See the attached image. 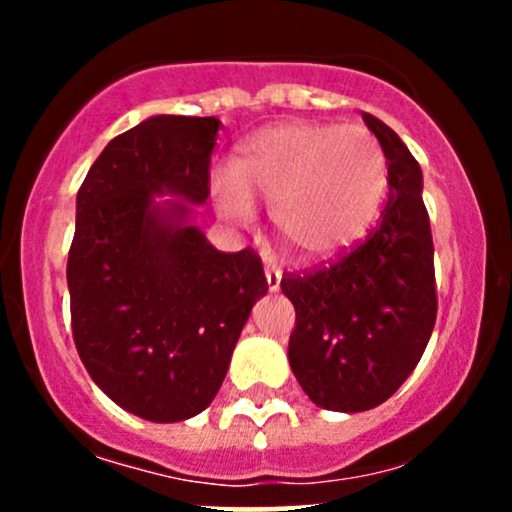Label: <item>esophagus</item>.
Here are the masks:
<instances>
[{
    "label": "esophagus",
    "instance_id": "1",
    "mask_svg": "<svg viewBox=\"0 0 512 512\" xmlns=\"http://www.w3.org/2000/svg\"><path fill=\"white\" fill-rule=\"evenodd\" d=\"M264 274H267V286H269V291H279V286H281V269L274 267V264H267V269H264Z\"/></svg>",
    "mask_w": 512,
    "mask_h": 512
}]
</instances>
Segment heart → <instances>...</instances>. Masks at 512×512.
Segmentation results:
<instances>
[{"mask_svg": "<svg viewBox=\"0 0 512 512\" xmlns=\"http://www.w3.org/2000/svg\"><path fill=\"white\" fill-rule=\"evenodd\" d=\"M387 156L361 125L289 122L257 134L216 199L226 219H252V202L272 207L281 245L298 260H322L351 245L378 216Z\"/></svg>", "mask_w": 512, "mask_h": 512, "instance_id": "heart-1", "label": "heart"}]
</instances>
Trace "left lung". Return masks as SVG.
I'll return each mask as SVG.
<instances>
[{
	"label": "left lung",
	"instance_id": "left-lung-1",
	"mask_svg": "<svg viewBox=\"0 0 512 512\" xmlns=\"http://www.w3.org/2000/svg\"><path fill=\"white\" fill-rule=\"evenodd\" d=\"M363 122L387 156L383 219L337 260L281 279L296 308L293 375L317 407L349 414L395 395L424 356L438 313L421 166L385 122L368 113Z\"/></svg>",
	"mask_w": 512,
	"mask_h": 512
}]
</instances>
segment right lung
Masks as SVG:
<instances>
[{"instance_id":"1","label":"right lung","mask_w":512,"mask_h":512,"mask_svg":"<svg viewBox=\"0 0 512 512\" xmlns=\"http://www.w3.org/2000/svg\"><path fill=\"white\" fill-rule=\"evenodd\" d=\"M216 132V117H149L105 146L76 195V351L105 395L156 424L209 407L267 293L255 250L219 252L185 223L190 204H153L163 191L207 202Z\"/></svg>"}]
</instances>
